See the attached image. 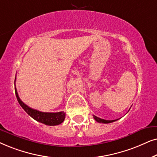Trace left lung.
<instances>
[{
  "label": "left lung",
  "mask_w": 157,
  "mask_h": 157,
  "mask_svg": "<svg viewBox=\"0 0 157 157\" xmlns=\"http://www.w3.org/2000/svg\"><path fill=\"white\" fill-rule=\"evenodd\" d=\"M93 118L95 120L97 121L98 123H101V124H110V123H112V122H114V121H116L117 120H112V121H108V120H105V119H102V118H98V117L94 116L93 115Z\"/></svg>",
  "instance_id": "1"
}]
</instances>
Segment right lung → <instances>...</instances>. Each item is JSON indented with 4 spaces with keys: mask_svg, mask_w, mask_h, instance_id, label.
<instances>
[{
    "mask_svg": "<svg viewBox=\"0 0 157 157\" xmlns=\"http://www.w3.org/2000/svg\"><path fill=\"white\" fill-rule=\"evenodd\" d=\"M14 84H15V82H14ZM15 93L18 102L19 103L20 105L21 106L23 109L31 118H33L34 120L41 123V124L47 125V126H57V125L62 124L64 121V118H65V113H64V111L57 113H46L39 111V110L33 109V108L29 107L28 105L23 103L21 100L20 98L18 97L17 90H16V87Z\"/></svg>",
    "mask_w": 157,
    "mask_h": 157,
    "instance_id": "right-lung-1",
    "label": "right lung"
}]
</instances>
